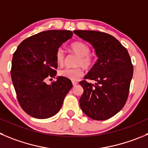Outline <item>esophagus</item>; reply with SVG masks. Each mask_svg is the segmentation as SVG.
Here are the masks:
<instances>
[{"mask_svg":"<svg viewBox=\"0 0 148 148\" xmlns=\"http://www.w3.org/2000/svg\"><path fill=\"white\" fill-rule=\"evenodd\" d=\"M73 85L74 86H76L77 84H78V82H76V81H73Z\"/></svg>","mask_w":148,"mask_h":148,"instance_id":"34e87169","label":"esophagus"}]
</instances>
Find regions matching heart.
Wrapping results in <instances>:
<instances>
[{"label": "heart", "mask_w": 148, "mask_h": 148, "mask_svg": "<svg viewBox=\"0 0 148 148\" xmlns=\"http://www.w3.org/2000/svg\"><path fill=\"white\" fill-rule=\"evenodd\" d=\"M70 49L73 53H75L79 58L77 60V65H82L85 68H88L92 64V58L90 54V48L84 42L76 41L70 45ZM56 62L59 65H62L64 62V53L62 49L60 48L57 50L55 54ZM59 75L61 77L77 81L83 75V70L81 67L75 68H64L59 72Z\"/></svg>", "instance_id": "b5f03b06"}]
</instances>
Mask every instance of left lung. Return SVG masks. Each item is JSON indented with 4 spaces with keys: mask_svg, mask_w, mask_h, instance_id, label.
Returning a JSON list of instances; mask_svg holds the SVG:
<instances>
[{
    "mask_svg": "<svg viewBox=\"0 0 148 148\" xmlns=\"http://www.w3.org/2000/svg\"><path fill=\"white\" fill-rule=\"evenodd\" d=\"M73 33L88 42L98 57L84 77L97 83H79L84 88L79 99L80 107L94 120H107L118 113L127 100L133 76L130 56L127 49L110 35L81 29Z\"/></svg>",
    "mask_w": 148,
    "mask_h": 148,
    "instance_id": "obj_1",
    "label": "left lung"
}]
</instances>
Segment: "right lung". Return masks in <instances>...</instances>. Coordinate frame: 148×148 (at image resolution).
Instances as JSON below:
<instances>
[{
  "label": "right lung",
  "instance_id": "obj_1",
  "mask_svg": "<svg viewBox=\"0 0 148 148\" xmlns=\"http://www.w3.org/2000/svg\"><path fill=\"white\" fill-rule=\"evenodd\" d=\"M72 36L70 30L43 31L23 40L14 54L12 83L19 105L32 117L45 119L57 114L73 87L70 79L61 76L46 83L57 75L56 51Z\"/></svg>",
  "mask_w": 148,
  "mask_h": 148
}]
</instances>
